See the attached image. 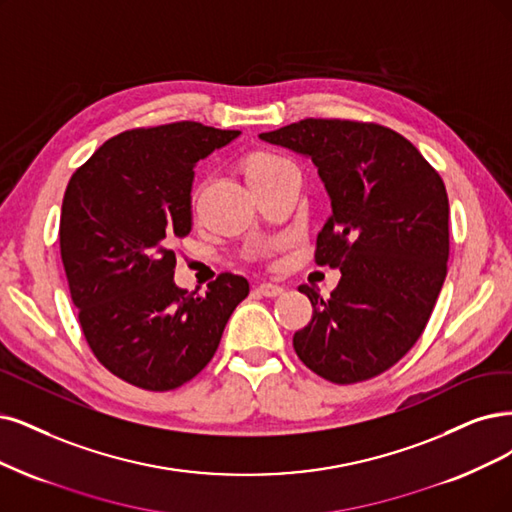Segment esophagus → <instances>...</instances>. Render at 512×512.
Wrapping results in <instances>:
<instances>
[{"label": "esophagus", "mask_w": 512, "mask_h": 512, "mask_svg": "<svg viewBox=\"0 0 512 512\" xmlns=\"http://www.w3.org/2000/svg\"><path fill=\"white\" fill-rule=\"evenodd\" d=\"M255 291L261 297H280L282 293H285V289L278 287V285H270V282H263V285H259Z\"/></svg>", "instance_id": "1"}]
</instances>
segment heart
<instances>
[{"mask_svg": "<svg viewBox=\"0 0 512 512\" xmlns=\"http://www.w3.org/2000/svg\"><path fill=\"white\" fill-rule=\"evenodd\" d=\"M282 158L274 156V154H253L249 160L244 162V175L251 177L255 173H259V170H266L274 164H278Z\"/></svg>", "mask_w": 512, "mask_h": 512, "instance_id": "b5f03b06", "label": "heart"}]
</instances>
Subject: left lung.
Masks as SVG:
<instances>
[{
	"label": "left lung",
	"instance_id": "8db88e82",
	"mask_svg": "<svg viewBox=\"0 0 512 512\" xmlns=\"http://www.w3.org/2000/svg\"><path fill=\"white\" fill-rule=\"evenodd\" d=\"M259 139L310 158L331 200L314 257L342 278L327 299L299 287L312 320L293 348L333 384L371 380L418 342L445 282L443 179L405 137L377 124L310 118Z\"/></svg>",
	"mask_w": 512,
	"mask_h": 512
}]
</instances>
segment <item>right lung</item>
Here are the masks:
<instances>
[{"instance_id":"obj_1","label":"right lung","mask_w":512,"mask_h":512,"mask_svg":"<svg viewBox=\"0 0 512 512\" xmlns=\"http://www.w3.org/2000/svg\"><path fill=\"white\" fill-rule=\"evenodd\" d=\"M240 130L198 122L126 130L75 170L61 257L94 356L143 390H173L215 356L249 282L221 274L204 295L175 285L170 244L192 232L194 168Z\"/></svg>"}]
</instances>
